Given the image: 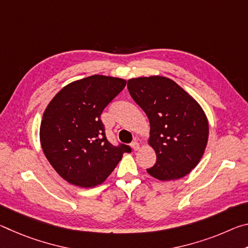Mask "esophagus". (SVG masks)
<instances>
[{"instance_id":"obj_1","label":"esophagus","mask_w":248,"mask_h":248,"mask_svg":"<svg viewBox=\"0 0 248 248\" xmlns=\"http://www.w3.org/2000/svg\"><path fill=\"white\" fill-rule=\"evenodd\" d=\"M131 148L134 150V151H138L140 149V143L138 141H134L131 143Z\"/></svg>"}]
</instances>
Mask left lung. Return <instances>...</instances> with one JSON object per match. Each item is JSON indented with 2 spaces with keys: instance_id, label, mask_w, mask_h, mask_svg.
<instances>
[{
  "instance_id": "8db88e82",
  "label": "left lung",
  "mask_w": 248,
  "mask_h": 248,
  "mask_svg": "<svg viewBox=\"0 0 248 248\" xmlns=\"http://www.w3.org/2000/svg\"><path fill=\"white\" fill-rule=\"evenodd\" d=\"M128 90L150 121L149 144L156 163L148 173L163 182L189 174L208 143L209 124L200 105L177 83L158 75L130 78Z\"/></svg>"
}]
</instances>
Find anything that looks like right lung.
<instances>
[{
  "label": "right lung",
  "instance_id": "right-lung-1",
  "mask_svg": "<svg viewBox=\"0 0 248 248\" xmlns=\"http://www.w3.org/2000/svg\"><path fill=\"white\" fill-rule=\"evenodd\" d=\"M124 78L92 75L64 86L46 108L40 143L46 157L66 182L92 188L104 183L123 157L125 144L108 142L100 115L124 89Z\"/></svg>",
  "mask_w": 248,
  "mask_h": 248
}]
</instances>
